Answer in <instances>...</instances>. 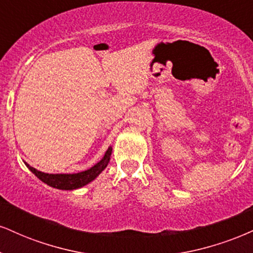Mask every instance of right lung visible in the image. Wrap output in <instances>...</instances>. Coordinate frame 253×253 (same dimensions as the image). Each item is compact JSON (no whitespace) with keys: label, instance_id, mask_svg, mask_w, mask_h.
Listing matches in <instances>:
<instances>
[{"label":"right lung","instance_id":"add662e5","mask_svg":"<svg viewBox=\"0 0 253 253\" xmlns=\"http://www.w3.org/2000/svg\"><path fill=\"white\" fill-rule=\"evenodd\" d=\"M111 154L112 147L109 146L108 150L106 151L105 156H103L99 163L95 164L93 167H90L87 171L73 173V174H49V173L40 172L34 167L29 166L28 164H24L44 184L49 185V186L54 188H59V190H77V188H80L84 186V185L89 184L90 181H93L107 167L109 159H111Z\"/></svg>","mask_w":253,"mask_h":253}]
</instances>
